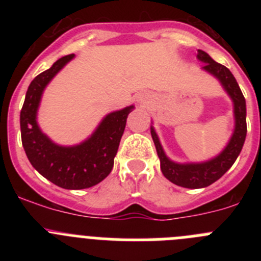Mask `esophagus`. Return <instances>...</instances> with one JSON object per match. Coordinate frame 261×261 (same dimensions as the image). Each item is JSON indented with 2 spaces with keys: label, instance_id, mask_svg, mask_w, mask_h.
Here are the masks:
<instances>
[{
  "label": "esophagus",
  "instance_id": "esophagus-1",
  "mask_svg": "<svg viewBox=\"0 0 261 261\" xmlns=\"http://www.w3.org/2000/svg\"><path fill=\"white\" fill-rule=\"evenodd\" d=\"M149 100H150V96L149 95L138 96V102L141 103V105H147V103H149Z\"/></svg>",
  "mask_w": 261,
  "mask_h": 261
}]
</instances>
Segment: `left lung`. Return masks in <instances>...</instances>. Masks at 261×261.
<instances>
[{
	"label": "left lung",
	"instance_id": "1",
	"mask_svg": "<svg viewBox=\"0 0 261 261\" xmlns=\"http://www.w3.org/2000/svg\"><path fill=\"white\" fill-rule=\"evenodd\" d=\"M197 59L205 62L202 69L211 73L212 75L220 81L226 93L229 94L234 103V117L235 129L230 138L229 144L221 151L220 154L211 161L201 163H176L168 159L163 151V147L159 142L155 130L151 126V137L155 145L156 154L161 161V170L162 174L167 177L171 183L184 188H204L211 186L216 180H218L225 174L238 158L243 147L246 135H247V124H246V99L241 91L238 82L235 80L231 71L226 66L221 65L214 61L208 53L204 50H197Z\"/></svg>",
	"mask_w": 261,
	"mask_h": 261
}]
</instances>
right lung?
Returning <instances> with one entry per match:
<instances>
[{
  "mask_svg": "<svg viewBox=\"0 0 261 261\" xmlns=\"http://www.w3.org/2000/svg\"><path fill=\"white\" fill-rule=\"evenodd\" d=\"M74 57H61L48 70L34 78L20 110L22 145L30 163L53 184L65 190H85L108 176L133 106L108 114L86 141L75 146H60L41 132L36 121L45 86Z\"/></svg>",
  "mask_w": 261,
  "mask_h": 261,
  "instance_id": "add662e5",
  "label": "right lung"
}]
</instances>
